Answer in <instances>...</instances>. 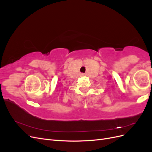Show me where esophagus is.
Wrapping results in <instances>:
<instances>
[{"label": "esophagus", "instance_id": "34e87169", "mask_svg": "<svg viewBox=\"0 0 152 152\" xmlns=\"http://www.w3.org/2000/svg\"><path fill=\"white\" fill-rule=\"evenodd\" d=\"M82 77H84V76H85V74L84 73H81V75H80Z\"/></svg>", "mask_w": 152, "mask_h": 152}]
</instances>
